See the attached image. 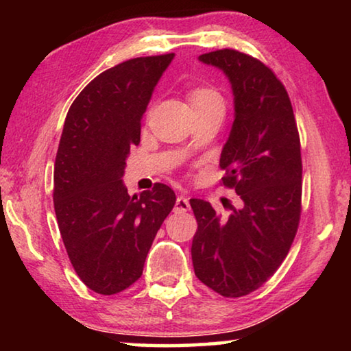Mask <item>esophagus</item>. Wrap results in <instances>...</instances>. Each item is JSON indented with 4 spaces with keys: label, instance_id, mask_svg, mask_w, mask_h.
Listing matches in <instances>:
<instances>
[{
    "label": "esophagus",
    "instance_id": "34e87169",
    "mask_svg": "<svg viewBox=\"0 0 351 351\" xmlns=\"http://www.w3.org/2000/svg\"><path fill=\"white\" fill-rule=\"evenodd\" d=\"M189 209H190L189 198L184 197V195H180L175 201V212H187Z\"/></svg>",
    "mask_w": 351,
    "mask_h": 351
}]
</instances>
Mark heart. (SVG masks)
I'll use <instances>...</instances> for the list:
<instances>
[{"instance_id":"heart-1","label":"heart","mask_w":351,"mask_h":351,"mask_svg":"<svg viewBox=\"0 0 351 351\" xmlns=\"http://www.w3.org/2000/svg\"><path fill=\"white\" fill-rule=\"evenodd\" d=\"M189 102L193 111L213 108V106H224V100L217 90L210 86H195L189 91Z\"/></svg>"}]
</instances>
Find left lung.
<instances>
[{
	"label": "left lung",
	"instance_id": "obj_1",
	"mask_svg": "<svg viewBox=\"0 0 351 351\" xmlns=\"http://www.w3.org/2000/svg\"><path fill=\"white\" fill-rule=\"evenodd\" d=\"M198 60L228 77L234 123L221 150L223 184L241 209L221 218L210 203L192 198L198 230L192 241L195 274L224 297L258 289L287 257L300 219V139L288 93L274 73L235 49Z\"/></svg>",
	"mask_w": 351,
	"mask_h": 351
}]
</instances>
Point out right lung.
Segmentation results:
<instances>
[{"mask_svg":"<svg viewBox=\"0 0 351 351\" xmlns=\"http://www.w3.org/2000/svg\"><path fill=\"white\" fill-rule=\"evenodd\" d=\"M175 54L132 58L99 74L64 119L54 169V209L80 280L111 295L142 276L147 254L175 206V192L154 184L130 197L122 176L141 119Z\"/></svg>","mask_w":351,"mask_h":351,"instance_id":"obj_1","label":"right lung"}]
</instances>
